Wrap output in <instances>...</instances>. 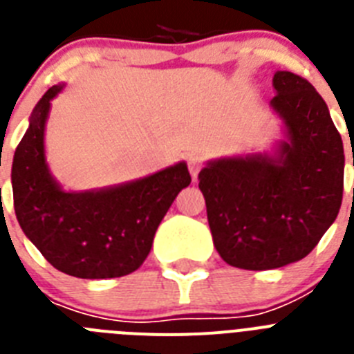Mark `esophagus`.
<instances>
[{
  "mask_svg": "<svg viewBox=\"0 0 354 354\" xmlns=\"http://www.w3.org/2000/svg\"><path fill=\"white\" fill-rule=\"evenodd\" d=\"M187 167H189V174H192L193 180H196V177H198V171L202 170V159L192 158L189 159V162H187Z\"/></svg>",
  "mask_w": 354,
  "mask_h": 354,
  "instance_id": "34e87169",
  "label": "esophagus"
}]
</instances>
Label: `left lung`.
I'll return each instance as SVG.
<instances>
[{"label":"left lung","instance_id":"8db88e82","mask_svg":"<svg viewBox=\"0 0 354 354\" xmlns=\"http://www.w3.org/2000/svg\"><path fill=\"white\" fill-rule=\"evenodd\" d=\"M273 88L283 140L271 152L212 159L198 174L216 250L241 270L301 261L342 204L344 145L326 102L289 71L274 72Z\"/></svg>","mask_w":354,"mask_h":354}]
</instances>
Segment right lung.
<instances>
[{
    "instance_id": "1",
    "label": "right lung",
    "mask_w": 354,
    "mask_h": 354,
    "mask_svg": "<svg viewBox=\"0 0 354 354\" xmlns=\"http://www.w3.org/2000/svg\"><path fill=\"white\" fill-rule=\"evenodd\" d=\"M55 84L31 111L15 149L12 189L17 221L46 261L77 278H117L136 271L175 196L189 186L186 161L115 186L65 192L46 161V122Z\"/></svg>"
}]
</instances>
